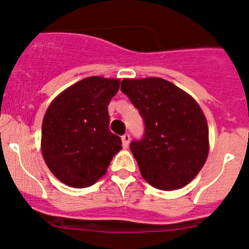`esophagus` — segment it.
I'll list each match as a JSON object with an SVG mask.
<instances>
[{
  "label": "esophagus",
  "instance_id": "34e87169",
  "mask_svg": "<svg viewBox=\"0 0 249 249\" xmlns=\"http://www.w3.org/2000/svg\"><path fill=\"white\" fill-rule=\"evenodd\" d=\"M129 141H131V136H129L128 133H124V135L122 136V143H123V147H124V148H126V147H128Z\"/></svg>",
  "mask_w": 249,
  "mask_h": 249
}]
</instances>
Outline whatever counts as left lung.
Listing matches in <instances>:
<instances>
[{
    "label": "left lung",
    "mask_w": 249,
    "mask_h": 249,
    "mask_svg": "<svg viewBox=\"0 0 249 249\" xmlns=\"http://www.w3.org/2000/svg\"><path fill=\"white\" fill-rule=\"evenodd\" d=\"M121 91L143 118V136L129 144L142 177L163 191L190 183L208 156V126L201 107L163 78L123 80Z\"/></svg>",
    "instance_id": "left-lung-1"
}]
</instances>
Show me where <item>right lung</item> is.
<instances>
[{"mask_svg":"<svg viewBox=\"0 0 249 249\" xmlns=\"http://www.w3.org/2000/svg\"><path fill=\"white\" fill-rule=\"evenodd\" d=\"M120 80L87 77L54 98L42 122V155L46 164L67 186L94 184L122 148L109 131L108 103Z\"/></svg>","mask_w":249,"mask_h":249,"instance_id":"right-lung-1","label":"right lung"}]
</instances>
